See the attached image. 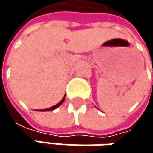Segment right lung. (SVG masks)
<instances>
[{
    "label": "right lung",
    "mask_w": 153,
    "mask_h": 153,
    "mask_svg": "<svg viewBox=\"0 0 153 153\" xmlns=\"http://www.w3.org/2000/svg\"><path fill=\"white\" fill-rule=\"evenodd\" d=\"M65 97H66V94L65 95V97H63V99L58 103V104H56V105H54V106L52 107H49V108H47V109H43V110H41V111H53V110H55V109H56L57 107H59L63 103H64V101H65Z\"/></svg>",
    "instance_id": "obj_1"
}]
</instances>
